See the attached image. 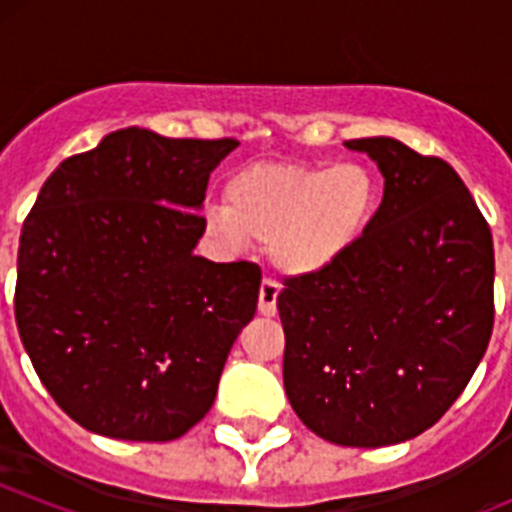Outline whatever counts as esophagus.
<instances>
[{"label": "esophagus", "instance_id": "1", "mask_svg": "<svg viewBox=\"0 0 512 512\" xmlns=\"http://www.w3.org/2000/svg\"><path fill=\"white\" fill-rule=\"evenodd\" d=\"M277 297H279V287L277 282H271V279H264L259 289V312L271 318L274 312H277Z\"/></svg>", "mask_w": 512, "mask_h": 512}]
</instances>
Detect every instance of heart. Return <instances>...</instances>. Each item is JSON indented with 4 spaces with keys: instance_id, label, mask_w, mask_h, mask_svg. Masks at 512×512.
Instances as JSON below:
<instances>
[{
    "instance_id": "heart-1",
    "label": "heart",
    "mask_w": 512,
    "mask_h": 512,
    "mask_svg": "<svg viewBox=\"0 0 512 512\" xmlns=\"http://www.w3.org/2000/svg\"><path fill=\"white\" fill-rule=\"evenodd\" d=\"M377 205V176L356 161L253 164L230 176L225 207L207 210V228L235 251L271 243L282 274L312 277L361 241Z\"/></svg>"
}]
</instances>
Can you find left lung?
Here are the masks:
<instances>
[{
  "instance_id": "left-lung-1",
  "label": "left lung",
  "mask_w": 512,
  "mask_h": 512,
  "mask_svg": "<svg viewBox=\"0 0 512 512\" xmlns=\"http://www.w3.org/2000/svg\"><path fill=\"white\" fill-rule=\"evenodd\" d=\"M346 148L379 166L382 205L338 264L284 282V390L312 433L377 449L428 431L472 379L495 320V251L446 161L384 135Z\"/></svg>"
}]
</instances>
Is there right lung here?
Returning a JSON list of instances; mask_svg holds the SVG:
<instances>
[{
    "mask_svg": "<svg viewBox=\"0 0 512 512\" xmlns=\"http://www.w3.org/2000/svg\"><path fill=\"white\" fill-rule=\"evenodd\" d=\"M235 146L125 128L45 179L22 225L15 320L81 428L174 441L212 408L261 287L256 264L194 256L207 182Z\"/></svg>",
    "mask_w": 512,
    "mask_h": 512,
    "instance_id": "obj_1",
    "label": "right lung"
}]
</instances>
